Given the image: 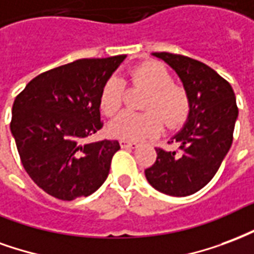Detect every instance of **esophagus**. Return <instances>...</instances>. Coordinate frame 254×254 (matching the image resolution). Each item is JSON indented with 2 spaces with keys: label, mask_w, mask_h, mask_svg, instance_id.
<instances>
[{
  "label": "esophagus",
  "mask_w": 254,
  "mask_h": 254,
  "mask_svg": "<svg viewBox=\"0 0 254 254\" xmlns=\"http://www.w3.org/2000/svg\"><path fill=\"white\" fill-rule=\"evenodd\" d=\"M120 146L123 147V149H135L138 143L136 142H132V140H126V139H122L120 140Z\"/></svg>",
  "instance_id": "esophagus-1"
}]
</instances>
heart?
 <instances>
[{"label":"heart","instance_id":"1","mask_svg":"<svg viewBox=\"0 0 254 254\" xmlns=\"http://www.w3.org/2000/svg\"><path fill=\"white\" fill-rule=\"evenodd\" d=\"M132 88L147 92L142 108L146 112H125L109 125V132L126 140H140L157 136L164 128L175 129L186 123L190 112V97L186 86L173 82V77L164 64L143 62L128 71ZM126 96V82L111 77L101 89L100 107L107 116L119 112Z\"/></svg>","mask_w":254,"mask_h":254}]
</instances>
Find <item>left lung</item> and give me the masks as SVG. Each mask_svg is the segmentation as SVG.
Segmentation results:
<instances>
[{
	"label": "left lung",
	"mask_w": 254,
	"mask_h": 254,
	"mask_svg": "<svg viewBox=\"0 0 254 254\" xmlns=\"http://www.w3.org/2000/svg\"><path fill=\"white\" fill-rule=\"evenodd\" d=\"M175 68L190 97L188 122L169 143L179 150L155 147L157 160L145 170L150 186L170 196H190L211 181L233 143L238 116L231 85L214 68L190 57L154 53Z\"/></svg>",
	"instance_id": "left-lung-1"
}]
</instances>
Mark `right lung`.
Instances as JSON below:
<instances>
[{
    "label": "right lung",
    "instance_id": "add662e5",
    "mask_svg": "<svg viewBox=\"0 0 254 254\" xmlns=\"http://www.w3.org/2000/svg\"><path fill=\"white\" fill-rule=\"evenodd\" d=\"M125 58L78 59L47 70L13 103L10 131L24 169L59 200L92 195L108 177L119 142L85 139L103 128L100 93Z\"/></svg>",
    "mask_w": 254,
    "mask_h": 254
}]
</instances>
